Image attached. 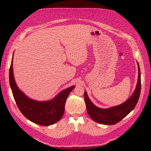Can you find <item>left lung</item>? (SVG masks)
Instances as JSON below:
<instances>
[{"mask_svg": "<svg viewBox=\"0 0 151 151\" xmlns=\"http://www.w3.org/2000/svg\"><path fill=\"white\" fill-rule=\"evenodd\" d=\"M137 66L138 80L136 89L130 97L119 105L107 109L100 108L93 103L87 91L85 90L84 100L86 108L89 116L93 121L104 125H114L119 122L133 110L139 100L141 90L140 70L138 62Z\"/></svg>", "mask_w": 151, "mask_h": 151, "instance_id": "obj_1", "label": "left lung"}]
</instances>
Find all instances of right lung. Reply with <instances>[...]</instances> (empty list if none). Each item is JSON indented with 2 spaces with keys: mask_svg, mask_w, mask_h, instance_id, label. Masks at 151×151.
<instances>
[{
  "mask_svg": "<svg viewBox=\"0 0 151 151\" xmlns=\"http://www.w3.org/2000/svg\"><path fill=\"white\" fill-rule=\"evenodd\" d=\"M13 58L9 69V84L15 101L23 115L30 121L43 126L52 125L61 119L64 112L66 99L75 86L64 89L47 101H37L26 96L19 89L13 72Z\"/></svg>",
  "mask_w": 151,
  "mask_h": 151,
  "instance_id": "obj_1",
  "label": "right lung"
}]
</instances>
